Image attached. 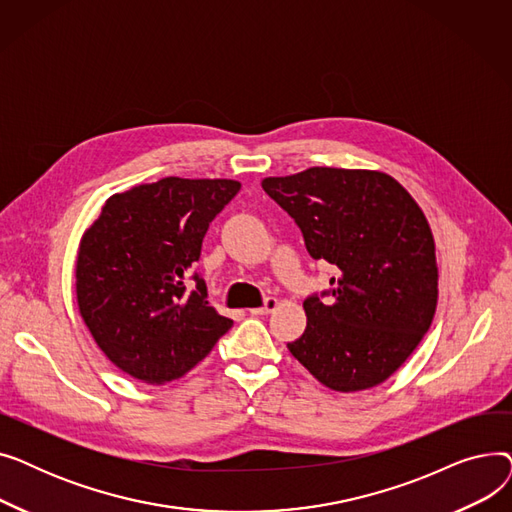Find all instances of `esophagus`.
Segmentation results:
<instances>
[{
    "instance_id": "esophagus-1",
    "label": "esophagus",
    "mask_w": 512,
    "mask_h": 512,
    "mask_svg": "<svg viewBox=\"0 0 512 512\" xmlns=\"http://www.w3.org/2000/svg\"><path fill=\"white\" fill-rule=\"evenodd\" d=\"M276 307H278V299L270 297V299H265L263 307H255V309H251V315H267V313L276 311Z\"/></svg>"
}]
</instances>
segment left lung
<instances>
[{
    "label": "left lung",
    "instance_id": "obj_1",
    "mask_svg": "<svg viewBox=\"0 0 512 512\" xmlns=\"http://www.w3.org/2000/svg\"><path fill=\"white\" fill-rule=\"evenodd\" d=\"M313 259L336 265L330 290L305 299L307 328L288 351L317 382L359 392L386 382L432 326L434 234L417 201L375 170L309 168L263 178Z\"/></svg>",
    "mask_w": 512,
    "mask_h": 512
}]
</instances>
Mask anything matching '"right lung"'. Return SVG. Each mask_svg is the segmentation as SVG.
Instances as JSON below:
<instances>
[{
	"instance_id": "1",
	"label": "right lung",
	"mask_w": 512,
	"mask_h": 512,
	"mask_svg": "<svg viewBox=\"0 0 512 512\" xmlns=\"http://www.w3.org/2000/svg\"><path fill=\"white\" fill-rule=\"evenodd\" d=\"M240 191L226 178L168 176L105 201L80 238L76 301L97 346L147 384L182 378L230 328L193 265L211 220Z\"/></svg>"
}]
</instances>
